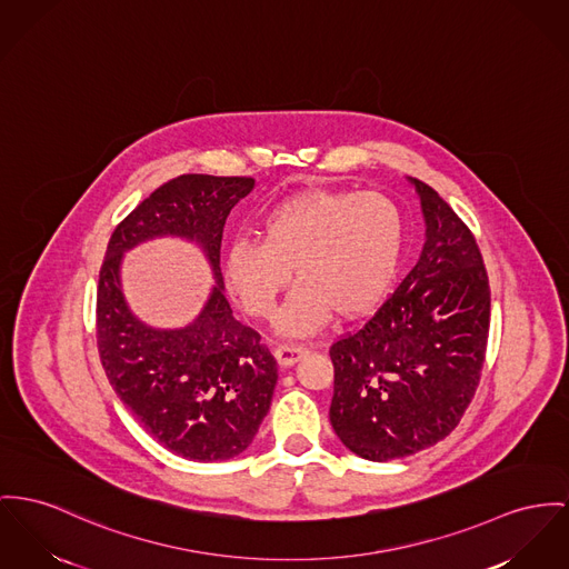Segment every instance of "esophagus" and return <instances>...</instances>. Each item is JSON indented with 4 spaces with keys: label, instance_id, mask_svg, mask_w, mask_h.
<instances>
[{
    "label": "esophagus",
    "instance_id": "34e87169",
    "mask_svg": "<svg viewBox=\"0 0 569 569\" xmlns=\"http://www.w3.org/2000/svg\"><path fill=\"white\" fill-rule=\"evenodd\" d=\"M306 351H308V349L302 347V345H278V347L273 349V356H276L278 365L289 367V365H296Z\"/></svg>",
    "mask_w": 569,
    "mask_h": 569
}]
</instances>
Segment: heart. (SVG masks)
<instances>
[{
	"instance_id": "obj_1",
	"label": "heart",
	"mask_w": 569,
	"mask_h": 569,
	"mask_svg": "<svg viewBox=\"0 0 569 569\" xmlns=\"http://www.w3.org/2000/svg\"><path fill=\"white\" fill-rule=\"evenodd\" d=\"M403 241V213L379 191H300L261 218L259 241L230 243L224 278L250 315L267 319L293 269L298 287L276 323L284 335H308L330 312L356 319L373 310L395 280Z\"/></svg>"
}]
</instances>
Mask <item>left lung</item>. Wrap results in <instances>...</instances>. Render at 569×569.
Here are the masks:
<instances>
[{
  "instance_id": "1",
  "label": "left lung",
  "mask_w": 569,
  "mask_h": 569,
  "mask_svg": "<svg viewBox=\"0 0 569 569\" xmlns=\"http://www.w3.org/2000/svg\"><path fill=\"white\" fill-rule=\"evenodd\" d=\"M427 224L420 259L358 330L330 347V422L342 445L388 461L447 438L470 406L490 335V280L475 234L412 179Z\"/></svg>"
}]
</instances>
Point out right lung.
Returning a JSON list of instances; mask_svg holds the SVG:
<instances>
[{
    "mask_svg": "<svg viewBox=\"0 0 569 569\" xmlns=\"http://www.w3.org/2000/svg\"><path fill=\"white\" fill-rule=\"evenodd\" d=\"M252 177L181 174L159 186L114 228L97 287V347L116 395L168 451L193 461L243 453L266 418L278 365L261 335L232 317L220 271L230 209ZM159 233L196 240L219 284L183 331H152L119 291L121 252Z\"/></svg>",
    "mask_w": 569,
    "mask_h": 569,
    "instance_id": "1",
    "label": "right lung"
}]
</instances>
